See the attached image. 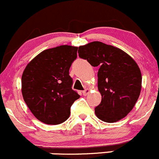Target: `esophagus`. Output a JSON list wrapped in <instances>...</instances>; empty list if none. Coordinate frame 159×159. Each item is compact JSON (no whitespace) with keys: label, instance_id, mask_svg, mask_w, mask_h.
Segmentation results:
<instances>
[{"label":"esophagus","instance_id":"1","mask_svg":"<svg viewBox=\"0 0 159 159\" xmlns=\"http://www.w3.org/2000/svg\"><path fill=\"white\" fill-rule=\"evenodd\" d=\"M82 93H83V95H84V96H87V95H88L89 93V89H84V91L82 92Z\"/></svg>","mask_w":159,"mask_h":159}]
</instances>
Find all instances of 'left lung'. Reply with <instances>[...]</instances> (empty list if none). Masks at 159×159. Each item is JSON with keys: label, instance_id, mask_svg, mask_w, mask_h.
I'll return each mask as SVG.
<instances>
[{"label": "left lung", "instance_id": "left-lung-1", "mask_svg": "<svg viewBox=\"0 0 159 159\" xmlns=\"http://www.w3.org/2000/svg\"><path fill=\"white\" fill-rule=\"evenodd\" d=\"M78 56L98 70L101 103L96 107L97 118L113 123L126 116L136 104L141 90L140 70L134 59L120 48L100 41L78 48Z\"/></svg>", "mask_w": 159, "mask_h": 159}]
</instances>
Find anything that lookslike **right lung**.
I'll list each match as a JSON object with an SVG mask.
<instances>
[{"label":"right lung","instance_id":"obj_1","mask_svg":"<svg viewBox=\"0 0 159 159\" xmlns=\"http://www.w3.org/2000/svg\"><path fill=\"white\" fill-rule=\"evenodd\" d=\"M78 47L60 45L46 49L31 60L22 75L23 100L37 119L48 125L63 123L80 97L69 75Z\"/></svg>","mask_w":159,"mask_h":159}]
</instances>
